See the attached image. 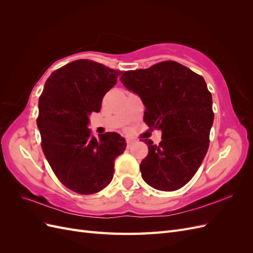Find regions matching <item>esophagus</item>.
Segmentation results:
<instances>
[{"label": "esophagus", "instance_id": "esophagus-1", "mask_svg": "<svg viewBox=\"0 0 253 253\" xmlns=\"http://www.w3.org/2000/svg\"><path fill=\"white\" fill-rule=\"evenodd\" d=\"M133 143H134V141L132 139H126V148L127 149H131Z\"/></svg>", "mask_w": 253, "mask_h": 253}]
</instances>
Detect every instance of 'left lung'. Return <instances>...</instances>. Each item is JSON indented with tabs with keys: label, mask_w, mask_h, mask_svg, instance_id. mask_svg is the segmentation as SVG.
Wrapping results in <instances>:
<instances>
[{
	"label": "left lung",
	"mask_w": 253,
	"mask_h": 253,
	"mask_svg": "<svg viewBox=\"0 0 253 253\" xmlns=\"http://www.w3.org/2000/svg\"><path fill=\"white\" fill-rule=\"evenodd\" d=\"M122 84L138 95L144 122L162 131L158 145L145 139L149 153L140 164L143 180L160 191L183 187L201 167L213 124L212 96L205 79L175 61L125 72Z\"/></svg>",
	"instance_id": "1"
}]
</instances>
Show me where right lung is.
<instances>
[{
	"label": "right lung",
	"mask_w": 253,
	"mask_h": 253,
	"mask_svg": "<svg viewBox=\"0 0 253 253\" xmlns=\"http://www.w3.org/2000/svg\"><path fill=\"white\" fill-rule=\"evenodd\" d=\"M121 72L89 60H76L53 72L39 99L37 125L45 157L65 187L94 194L112 181L114 164L126 142L115 132L91 135L89 116L100 112L104 95Z\"/></svg>",
	"instance_id": "1"
}]
</instances>
